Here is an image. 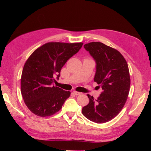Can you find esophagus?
<instances>
[{"label": "esophagus", "mask_w": 151, "mask_h": 151, "mask_svg": "<svg viewBox=\"0 0 151 151\" xmlns=\"http://www.w3.org/2000/svg\"><path fill=\"white\" fill-rule=\"evenodd\" d=\"M73 93H74V94H75V95H79V94H82V93L77 92V91H73Z\"/></svg>", "instance_id": "esophagus-1"}]
</instances>
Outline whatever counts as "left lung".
Wrapping results in <instances>:
<instances>
[{"label":"left lung","mask_w":151,"mask_h":151,"mask_svg":"<svg viewBox=\"0 0 151 151\" xmlns=\"http://www.w3.org/2000/svg\"><path fill=\"white\" fill-rule=\"evenodd\" d=\"M84 47L95 60L94 81L103 91L96 100L88 94L89 103L82 112L95 123L107 122L118 115L127 101L130 86L128 64L118 50L101 42L85 44Z\"/></svg>","instance_id":"left-lung-1"}]
</instances>
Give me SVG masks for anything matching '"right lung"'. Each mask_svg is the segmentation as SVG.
<instances>
[{
  "label": "right lung",
  "instance_id": "add662e5",
  "mask_svg": "<svg viewBox=\"0 0 151 151\" xmlns=\"http://www.w3.org/2000/svg\"><path fill=\"white\" fill-rule=\"evenodd\" d=\"M83 43L50 42L36 49L26 60L21 75V94L29 110L39 116L58 112L70 91L53 86L62 67L79 51Z\"/></svg>",
  "mask_w": 151,
  "mask_h": 151
}]
</instances>
